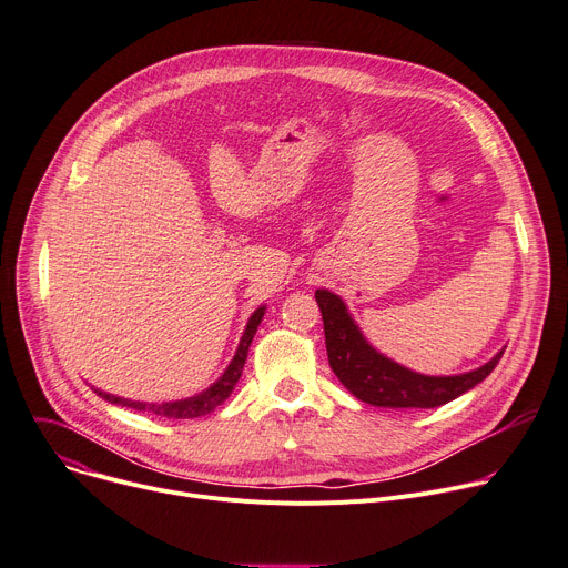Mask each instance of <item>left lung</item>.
I'll return each instance as SVG.
<instances>
[{
  "instance_id": "1",
  "label": "left lung",
  "mask_w": 568,
  "mask_h": 568,
  "mask_svg": "<svg viewBox=\"0 0 568 568\" xmlns=\"http://www.w3.org/2000/svg\"><path fill=\"white\" fill-rule=\"evenodd\" d=\"M316 302L323 314L327 359L334 375L355 398L373 407L432 409L446 405L483 382L505 353L500 351L485 366L468 373L423 375L375 351L336 293L318 288Z\"/></svg>"
}]
</instances>
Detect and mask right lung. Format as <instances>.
Returning a JSON list of instances; mask_svg holds the SVG:
<instances>
[{"instance_id":"right-lung-1","label":"right lung","mask_w":568,"mask_h":568,"mask_svg":"<svg viewBox=\"0 0 568 568\" xmlns=\"http://www.w3.org/2000/svg\"><path fill=\"white\" fill-rule=\"evenodd\" d=\"M264 314H266V307H258L250 316V321L245 325V332H243V336L239 341L236 355L230 362V366L225 368V373L217 377L209 388L200 390V394H195L191 398L172 400V403H141V400H129V398L111 396V394H106V390L93 386L95 394L100 398H104L106 403H111V405H120V407H129V409H136V412L156 414V416H163V418H197V416L211 414L217 405H223L232 396L236 382L241 379V373H243V366H245V359H247V351H250V343H252V338L256 334V327L261 325V318H264Z\"/></svg>"}]
</instances>
